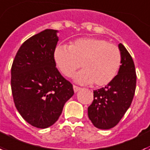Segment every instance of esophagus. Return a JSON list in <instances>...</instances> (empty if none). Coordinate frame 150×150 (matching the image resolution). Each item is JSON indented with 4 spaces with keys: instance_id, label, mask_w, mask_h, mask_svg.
<instances>
[{
    "instance_id": "obj_1",
    "label": "esophagus",
    "mask_w": 150,
    "mask_h": 150,
    "mask_svg": "<svg viewBox=\"0 0 150 150\" xmlns=\"http://www.w3.org/2000/svg\"><path fill=\"white\" fill-rule=\"evenodd\" d=\"M73 89H74V91H75V93H76V92H78L79 90H81V87H79V86H75V85H73Z\"/></svg>"
}]
</instances>
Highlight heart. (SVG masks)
Here are the masks:
<instances>
[{"mask_svg":"<svg viewBox=\"0 0 150 150\" xmlns=\"http://www.w3.org/2000/svg\"><path fill=\"white\" fill-rule=\"evenodd\" d=\"M56 65L65 76H71L78 68L75 79L97 86L109 84L118 74L122 55L117 45L97 38H83L71 42L69 46L57 45L53 53Z\"/></svg>","mask_w":150,"mask_h":150,"instance_id":"1","label":"heart"}]
</instances>
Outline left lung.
<instances>
[{
	"instance_id": "8db88e82",
	"label": "left lung",
	"mask_w": 150,
	"mask_h": 150,
	"mask_svg": "<svg viewBox=\"0 0 150 150\" xmlns=\"http://www.w3.org/2000/svg\"><path fill=\"white\" fill-rule=\"evenodd\" d=\"M122 64L118 75L109 84L93 91V100L88 107V117L99 129L114 127L123 118L135 93L136 72L133 59L123 44H119Z\"/></svg>"
}]
</instances>
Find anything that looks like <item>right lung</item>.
<instances>
[{
	"instance_id": "1",
	"label": "right lung",
	"mask_w": 150,
	"mask_h": 150,
	"mask_svg": "<svg viewBox=\"0 0 150 150\" xmlns=\"http://www.w3.org/2000/svg\"><path fill=\"white\" fill-rule=\"evenodd\" d=\"M57 32L46 29L25 41L11 65L15 105L22 117L38 128L54 124L74 94L72 84L56 67Z\"/></svg>"
}]
</instances>
